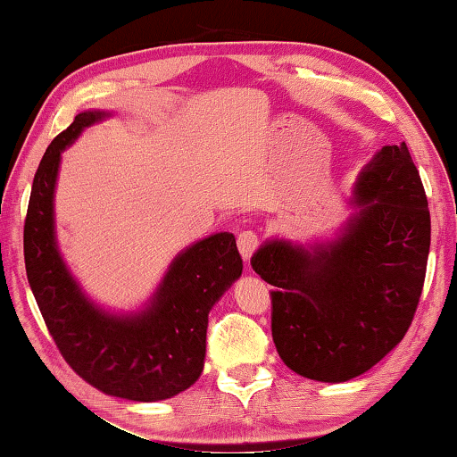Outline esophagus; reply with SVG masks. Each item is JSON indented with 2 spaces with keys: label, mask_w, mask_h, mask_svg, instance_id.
Listing matches in <instances>:
<instances>
[{
  "label": "esophagus",
  "mask_w": 457,
  "mask_h": 457,
  "mask_svg": "<svg viewBox=\"0 0 457 457\" xmlns=\"http://www.w3.org/2000/svg\"><path fill=\"white\" fill-rule=\"evenodd\" d=\"M237 245H238V253H241V257L245 261H249L253 257V253L257 251L259 237H257V233H253V230H243V233L237 238Z\"/></svg>",
  "instance_id": "esophagus-1"
}]
</instances>
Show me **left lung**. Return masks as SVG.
<instances>
[{
    "label": "left lung",
    "instance_id": "left-lung-1",
    "mask_svg": "<svg viewBox=\"0 0 457 457\" xmlns=\"http://www.w3.org/2000/svg\"><path fill=\"white\" fill-rule=\"evenodd\" d=\"M349 204L357 211L333 238H270L251 259L275 287L270 329L283 363L323 383L370 371L403 339L428 267V198L405 142L375 152Z\"/></svg>",
    "mask_w": 457,
    "mask_h": 457
}]
</instances>
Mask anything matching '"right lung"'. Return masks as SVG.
<instances>
[{
	"instance_id": "add662e5",
	"label": "right lung",
	"mask_w": 457,
	"mask_h": 457,
	"mask_svg": "<svg viewBox=\"0 0 457 457\" xmlns=\"http://www.w3.org/2000/svg\"><path fill=\"white\" fill-rule=\"evenodd\" d=\"M110 112H79L47 146L31 184L23 257L36 303L62 357L102 394L160 402L195 383L204 367L208 313L243 273L233 233H216L179 253L148 299L110 313L87 297L55 237V184L62 152Z\"/></svg>"
}]
</instances>
